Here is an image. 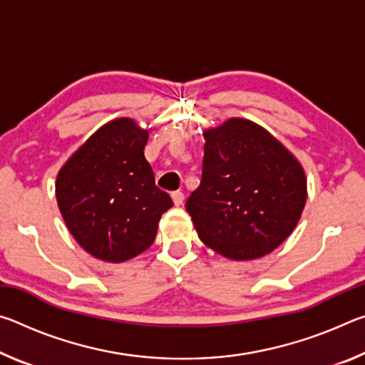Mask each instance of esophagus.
I'll list each match as a JSON object with an SVG mask.
<instances>
[{
    "label": "esophagus",
    "instance_id": "34e87169",
    "mask_svg": "<svg viewBox=\"0 0 365 365\" xmlns=\"http://www.w3.org/2000/svg\"><path fill=\"white\" fill-rule=\"evenodd\" d=\"M172 200H174V205L175 206H182L183 205V201H185V195H183V191H174V193H172Z\"/></svg>",
    "mask_w": 365,
    "mask_h": 365
}]
</instances>
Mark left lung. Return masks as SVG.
<instances>
[{"instance_id":"1","label":"left lung","mask_w":365,"mask_h":365,"mask_svg":"<svg viewBox=\"0 0 365 365\" xmlns=\"http://www.w3.org/2000/svg\"><path fill=\"white\" fill-rule=\"evenodd\" d=\"M205 138L200 187L185 205L201 242L240 261L269 255L301 217L304 170L285 146L250 120L230 119Z\"/></svg>"}]
</instances>
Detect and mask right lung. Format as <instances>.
Wrapping results in <instances>:
<instances>
[{"label":"right lung","mask_w":365,"mask_h":365,"mask_svg":"<svg viewBox=\"0 0 365 365\" xmlns=\"http://www.w3.org/2000/svg\"><path fill=\"white\" fill-rule=\"evenodd\" d=\"M148 132L130 119L106 123L59 170L56 197L85 251L122 262L150 248L158 222L174 206L145 158Z\"/></svg>","instance_id":"1"}]
</instances>
